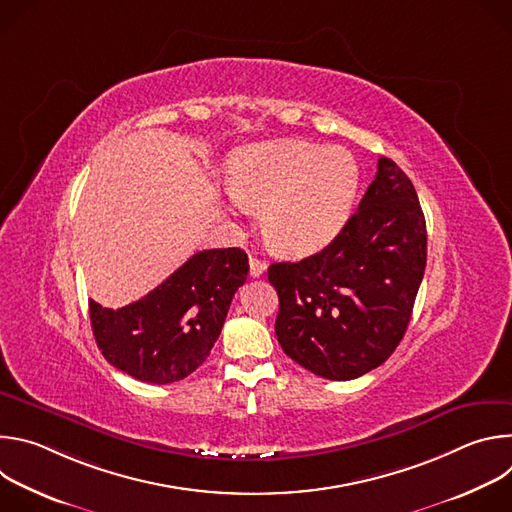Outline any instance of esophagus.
I'll return each instance as SVG.
<instances>
[{
	"label": "esophagus",
	"mask_w": 512,
	"mask_h": 512,
	"mask_svg": "<svg viewBox=\"0 0 512 512\" xmlns=\"http://www.w3.org/2000/svg\"><path fill=\"white\" fill-rule=\"evenodd\" d=\"M249 271L253 277H261L265 271H267V263L263 259H257V257H251L249 259Z\"/></svg>",
	"instance_id": "esophagus-1"
}]
</instances>
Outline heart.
I'll return each mask as SVG.
<instances>
[{"label": "heart", "instance_id": "heart-1", "mask_svg": "<svg viewBox=\"0 0 512 512\" xmlns=\"http://www.w3.org/2000/svg\"><path fill=\"white\" fill-rule=\"evenodd\" d=\"M360 186V168L344 148L285 139L249 145L227 166L235 208L263 206L269 243L285 255H312L346 227Z\"/></svg>", "mask_w": 512, "mask_h": 512}]
</instances>
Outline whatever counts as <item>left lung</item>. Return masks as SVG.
I'll list each match as a JSON object with an SVG mask.
<instances>
[{
  "instance_id": "obj_1",
  "label": "left lung",
  "mask_w": 512,
  "mask_h": 512,
  "mask_svg": "<svg viewBox=\"0 0 512 512\" xmlns=\"http://www.w3.org/2000/svg\"><path fill=\"white\" fill-rule=\"evenodd\" d=\"M427 261V231L407 174L381 158L342 233L298 263H271L275 334L283 352L330 381L383 364L411 320Z\"/></svg>"
}]
</instances>
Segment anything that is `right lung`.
Masks as SVG:
<instances>
[{
    "mask_svg": "<svg viewBox=\"0 0 512 512\" xmlns=\"http://www.w3.org/2000/svg\"><path fill=\"white\" fill-rule=\"evenodd\" d=\"M247 273L249 259L239 247L208 249L129 306L111 310L89 300L99 350L137 381H182L210 354Z\"/></svg>",
    "mask_w": 512,
    "mask_h": 512,
    "instance_id": "right-lung-1",
    "label": "right lung"
}]
</instances>
